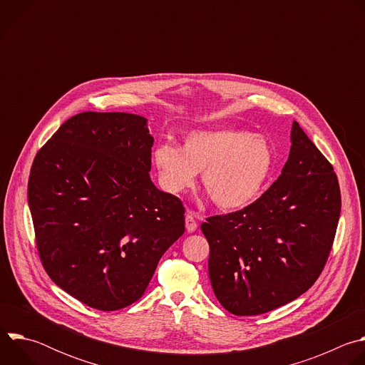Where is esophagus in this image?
Masks as SVG:
<instances>
[{"label":"esophagus","mask_w":365,"mask_h":365,"mask_svg":"<svg viewBox=\"0 0 365 365\" xmlns=\"http://www.w3.org/2000/svg\"><path fill=\"white\" fill-rule=\"evenodd\" d=\"M185 222H186V230H187V232H195V231H196L197 222H196V214H195V212L187 211V212H186V217H185Z\"/></svg>","instance_id":"34e87169"}]
</instances>
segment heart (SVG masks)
<instances>
[{"label":"heart","mask_w":365,"mask_h":365,"mask_svg":"<svg viewBox=\"0 0 365 365\" xmlns=\"http://www.w3.org/2000/svg\"><path fill=\"white\" fill-rule=\"evenodd\" d=\"M153 163L168 192H187L202 172V185L215 205L237 211L263 193L273 173L274 153L263 135L231 128L196 130L180 148L159 145Z\"/></svg>","instance_id":"b5f03b06"}]
</instances>
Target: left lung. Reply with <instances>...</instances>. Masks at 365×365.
I'll return each mask as SVG.
<instances>
[{
	"mask_svg": "<svg viewBox=\"0 0 365 365\" xmlns=\"http://www.w3.org/2000/svg\"><path fill=\"white\" fill-rule=\"evenodd\" d=\"M282 175L244 210L200 225L210 279L237 317L266 314L303 294L328 259L341 214L334 168L296 121Z\"/></svg>",
	"mask_w": 365,
	"mask_h": 365,
	"instance_id": "8db88e82",
	"label": "left lung"
}]
</instances>
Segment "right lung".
<instances>
[{
	"mask_svg": "<svg viewBox=\"0 0 365 365\" xmlns=\"http://www.w3.org/2000/svg\"><path fill=\"white\" fill-rule=\"evenodd\" d=\"M153 141L141 115L82 113L33 162L27 197L43 267L93 309L138 300L185 232L180 199L151 182Z\"/></svg>",
	"mask_w": 365,
	"mask_h": 365,
	"instance_id": "add662e5",
	"label": "right lung"
}]
</instances>
